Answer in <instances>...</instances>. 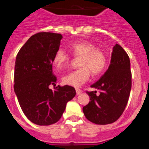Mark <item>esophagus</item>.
Returning a JSON list of instances; mask_svg holds the SVG:
<instances>
[{
    "instance_id": "obj_1",
    "label": "esophagus",
    "mask_w": 149,
    "mask_h": 149,
    "mask_svg": "<svg viewBox=\"0 0 149 149\" xmlns=\"http://www.w3.org/2000/svg\"><path fill=\"white\" fill-rule=\"evenodd\" d=\"M82 93V91L81 90V89H76V94L78 95H80L81 93Z\"/></svg>"
}]
</instances>
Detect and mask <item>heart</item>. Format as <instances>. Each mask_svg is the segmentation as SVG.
I'll return each instance as SVG.
<instances>
[{"label":"heart","instance_id":"heart-1","mask_svg":"<svg viewBox=\"0 0 149 149\" xmlns=\"http://www.w3.org/2000/svg\"><path fill=\"white\" fill-rule=\"evenodd\" d=\"M69 49L75 57L81 58L79 62L81 68L66 74L62 78L63 82L68 86L80 87L89 80L90 72L98 75L107 66V59L102 50L93 43L86 41H79L69 45ZM70 56L64 50L58 49L54 56V63L59 69L66 66Z\"/></svg>","mask_w":149,"mask_h":149}]
</instances>
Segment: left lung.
<instances>
[{"label": "left lung", "instance_id": "obj_1", "mask_svg": "<svg viewBox=\"0 0 149 149\" xmlns=\"http://www.w3.org/2000/svg\"><path fill=\"white\" fill-rule=\"evenodd\" d=\"M91 87L100 94L87 92L90 101L83 107L86 119L97 125L116 122L125 109L131 89V63L122 46L115 45L107 70Z\"/></svg>", "mask_w": 149, "mask_h": 149}]
</instances>
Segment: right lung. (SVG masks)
<instances>
[{
	"label": "right lung",
	"instance_id": "right-lung-1",
	"mask_svg": "<svg viewBox=\"0 0 149 149\" xmlns=\"http://www.w3.org/2000/svg\"><path fill=\"white\" fill-rule=\"evenodd\" d=\"M61 34L42 32L32 36L18 51L14 72V91L22 111L38 125L58 122L68 101L75 96L74 88L65 85L54 87V56L60 48Z\"/></svg>",
	"mask_w": 149,
	"mask_h": 149
}]
</instances>
